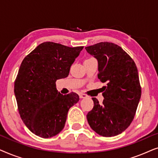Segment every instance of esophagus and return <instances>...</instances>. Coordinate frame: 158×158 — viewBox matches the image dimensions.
<instances>
[{
  "label": "esophagus",
  "mask_w": 158,
  "mask_h": 158,
  "mask_svg": "<svg viewBox=\"0 0 158 158\" xmlns=\"http://www.w3.org/2000/svg\"><path fill=\"white\" fill-rule=\"evenodd\" d=\"M80 96V98H87L88 97V96L86 94H81L79 95Z\"/></svg>",
  "instance_id": "obj_1"
}]
</instances>
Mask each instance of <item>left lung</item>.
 <instances>
[{
	"label": "left lung",
	"instance_id": "1",
	"mask_svg": "<svg viewBox=\"0 0 158 158\" xmlns=\"http://www.w3.org/2000/svg\"><path fill=\"white\" fill-rule=\"evenodd\" d=\"M98 63V77L106 83L102 104L92 98L94 106L87 114L93 130L103 137H114L128 128L141 97L135 62L122 47L111 42L86 47Z\"/></svg>",
	"mask_w": 158,
	"mask_h": 158
}]
</instances>
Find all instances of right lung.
I'll return each instance as SVG.
<instances>
[{
	"mask_svg": "<svg viewBox=\"0 0 158 158\" xmlns=\"http://www.w3.org/2000/svg\"><path fill=\"white\" fill-rule=\"evenodd\" d=\"M83 47L57 43L40 44L21 62L14 83V94L21 119L34 135L49 138L63 129L70 107L78 95H62L56 88L58 79L68 77L70 67Z\"/></svg>",
	"mask_w": 158,
	"mask_h": 158,
	"instance_id": "obj_1",
	"label": "right lung"
}]
</instances>
